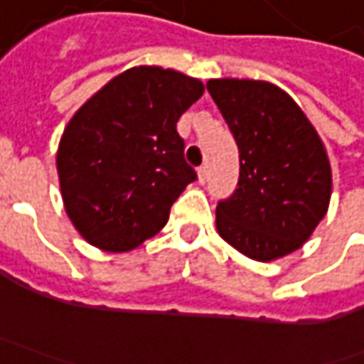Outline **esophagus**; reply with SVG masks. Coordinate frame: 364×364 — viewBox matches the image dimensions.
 Instances as JSON below:
<instances>
[{
  "mask_svg": "<svg viewBox=\"0 0 364 364\" xmlns=\"http://www.w3.org/2000/svg\"><path fill=\"white\" fill-rule=\"evenodd\" d=\"M206 180H208V166H200V168H198V182L204 184Z\"/></svg>",
  "mask_w": 364,
  "mask_h": 364,
  "instance_id": "34e87169",
  "label": "esophagus"
}]
</instances>
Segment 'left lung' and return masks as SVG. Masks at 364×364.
<instances>
[{
    "label": "left lung",
    "mask_w": 364,
    "mask_h": 364,
    "mask_svg": "<svg viewBox=\"0 0 364 364\" xmlns=\"http://www.w3.org/2000/svg\"><path fill=\"white\" fill-rule=\"evenodd\" d=\"M206 89L241 164L237 188L217 204L218 235L247 257H284L310 239L328 210L326 149L298 103L272 82L213 78Z\"/></svg>",
    "instance_id": "obj_1"
}]
</instances>
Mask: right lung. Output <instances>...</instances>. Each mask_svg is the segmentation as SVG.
<instances>
[{"instance_id":"right-lung-1","label":"right lung","mask_w":364,"mask_h":364,"mask_svg":"<svg viewBox=\"0 0 364 364\" xmlns=\"http://www.w3.org/2000/svg\"><path fill=\"white\" fill-rule=\"evenodd\" d=\"M204 92L198 78L135 66L75 113L56 168L66 215L103 251H129L168 223L182 190L196 180L176 123Z\"/></svg>"}]
</instances>
